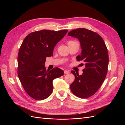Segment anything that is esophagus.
<instances>
[{
    "mask_svg": "<svg viewBox=\"0 0 125 125\" xmlns=\"http://www.w3.org/2000/svg\"><path fill=\"white\" fill-rule=\"evenodd\" d=\"M69 70H64V73H65V74H68V73H69Z\"/></svg>",
    "mask_w": 125,
    "mask_h": 125,
    "instance_id": "esophagus-1",
    "label": "esophagus"
}]
</instances>
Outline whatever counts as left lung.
<instances>
[{
    "mask_svg": "<svg viewBox=\"0 0 125 125\" xmlns=\"http://www.w3.org/2000/svg\"><path fill=\"white\" fill-rule=\"evenodd\" d=\"M68 35L80 41L82 51L77 59L83 61L85 65L82 75L71 71L75 76L74 81L70 86L71 91L75 96L86 99L97 91L106 76L108 66L107 48L100 35L86 29L73 30Z\"/></svg>",
    "mask_w": 125,
    "mask_h": 125,
    "instance_id": "1",
    "label": "left lung"
}]
</instances>
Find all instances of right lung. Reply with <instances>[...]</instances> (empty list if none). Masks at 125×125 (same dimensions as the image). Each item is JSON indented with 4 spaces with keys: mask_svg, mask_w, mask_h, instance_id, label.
<instances>
[{
    "mask_svg": "<svg viewBox=\"0 0 125 125\" xmlns=\"http://www.w3.org/2000/svg\"><path fill=\"white\" fill-rule=\"evenodd\" d=\"M67 32V30L33 32L22 42L18 56V74L25 92L33 99L43 100L50 96L53 89L52 81L64 74L58 67L46 70L45 63Z\"/></svg>",
    "mask_w": 125,
    "mask_h": 125,
    "instance_id": "right-lung-1",
    "label": "right lung"
}]
</instances>
